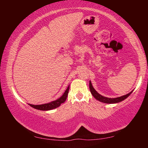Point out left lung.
Segmentation results:
<instances>
[{
    "mask_svg": "<svg viewBox=\"0 0 148 148\" xmlns=\"http://www.w3.org/2000/svg\"><path fill=\"white\" fill-rule=\"evenodd\" d=\"M89 89H90V91H91V94L92 96H93L95 99H96L97 101H99L100 102H104V103H107V104H114V103H117V102H121L122 101H123L125 99H127L130 95L131 94V92H129V94L123 95V96L120 97H117V98H114V99H111V98H107V97H105L102 96L100 94H99L95 89L93 88L92 87L91 81L89 82Z\"/></svg>",
    "mask_w": 148,
    "mask_h": 148,
    "instance_id": "8db88e82",
    "label": "left lung"
}]
</instances>
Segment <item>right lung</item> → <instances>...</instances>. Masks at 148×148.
Wrapping results in <instances>:
<instances>
[{"instance_id":"add662e5","label":"right lung","mask_w":148,"mask_h":148,"mask_svg":"<svg viewBox=\"0 0 148 148\" xmlns=\"http://www.w3.org/2000/svg\"><path fill=\"white\" fill-rule=\"evenodd\" d=\"M69 91V86L67 87V89L64 92V94L62 95L59 99L56 100V101H52L47 104H40V105H33V104H29V105L31 107L34 108L36 110H53L54 108H56L57 107H59L62 103H63L64 102H65V101H66V99L67 98V96H68Z\"/></svg>"}]
</instances>
